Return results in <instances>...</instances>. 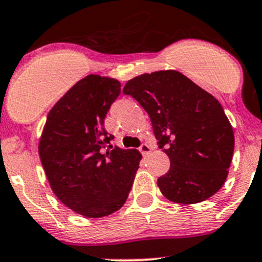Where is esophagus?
I'll return each mask as SVG.
<instances>
[{"label": "esophagus", "mask_w": 262, "mask_h": 262, "mask_svg": "<svg viewBox=\"0 0 262 262\" xmlns=\"http://www.w3.org/2000/svg\"><path fill=\"white\" fill-rule=\"evenodd\" d=\"M150 149H152V148H150L149 146H148V144H142L141 147H139V150H141V153L143 156H147V155H149L150 153Z\"/></svg>", "instance_id": "1"}]
</instances>
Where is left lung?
<instances>
[{
  "instance_id": "1",
  "label": "left lung",
  "mask_w": 262,
  "mask_h": 262,
  "mask_svg": "<svg viewBox=\"0 0 262 262\" xmlns=\"http://www.w3.org/2000/svg\"><path fill=\"white\" fill-rule=\"evenodd\" d=\"M123 92L142 105L152 121L170 170L157 180L163 196L195 204L226 182L234 149L231 123L218 100L173 70L137 76Z\"/></svg>"
}]
</instances>
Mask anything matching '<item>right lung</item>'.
<instances>
[{
    "label": "right lung",
    "instance_id": "right-lung-1",
    "mask_svg": "<svg viewBox=\"0 0 262 262\" xmlns=\"http://www.w3.org/2000/svg\"><path fill=\"white\" fill-rule=\"evenodd\" d=\"M120 86L99 75L82 78L55 102L39 139V157L53 192L86 218L110 215L123 207L142 160L137 149L112 150L114 136L104 128Z\"/></svg>",
    "mask_w": 262,
    "mask_h": 262
}]
</instances>
